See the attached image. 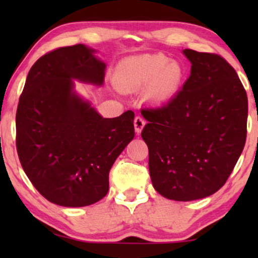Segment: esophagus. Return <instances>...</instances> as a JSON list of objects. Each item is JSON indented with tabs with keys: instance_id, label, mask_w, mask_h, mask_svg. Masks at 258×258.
Masks as SVG:
<instances>
[{
	"instance_id": "1",
	"label": "esophagus",
	"mask_w": 258,
	"mask_h": 258,
	"mask_svg": "<svg viewBox=\"0 0 258 258\" xmlns=\"http://www.w3.org/2000/svg\"><path fill=\"white\" fill-rule=\"evenodd\" d=\"M144 126H146V120H144L142 116H136L135 117V130L138 135L142 132V130H143Z\"/></svg>"
}]
</instances>
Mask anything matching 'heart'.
<instances>
[{"label":"heart","mask_w":258,"mask_h":258,"mask_svg":"<svg viewBox=\"0 0 258 258\" xmlns=\"http://www.w3.org/2000/svg\"><path fill=\"white\" fill-rule=\"evenodd\" d=\"M116 80L125 90H139L149 84L148 97L155 102H166L178 92L183 70L178 63L162 54L141 55L121 61Z\"/></svg>","instance_id":"1"}]
</instances>
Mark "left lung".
<instances>
[{"label": "left lung", "mask_w": 258, "mask_h": 258, "mask_svg": "<svg viewBox=\"0 0 258 258\" xmlns=\"http://www.w3.org/2000/svg\"><path fill=\"white\" fill-rule=\"evenodd\" d=\"M190 76L167 104L142 109L155 190L176 201L212 195L246 141L247 96L234 68L215 53L184 49Z\"/></svg>", "instance_id": "obj_1"}]
</instances>
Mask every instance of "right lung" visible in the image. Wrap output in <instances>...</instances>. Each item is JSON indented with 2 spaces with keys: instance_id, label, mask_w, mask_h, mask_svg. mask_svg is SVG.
Returning a JSON list of instances; mask_svg holds the SVG:
<instances>
[{
  "instance_id": "obj_1",
  "label": "right lung",
  "mask_w": 258,
  "mask_h": 258,
  "mask_svg": "<svg viewBox=\"0 0 258 258\" xmlns=\"http://www.w3.org/2000/svg\"><path fill=\"white\" fill-rule=\"evenodd\" d=\"M84 44L46 53L31 67L18 103L17 152L37 191L82 207L109 190V172L135 137V112L104 119L73 92V79L102 85L105 64Z\"/></svg>"
}]
</instances>
